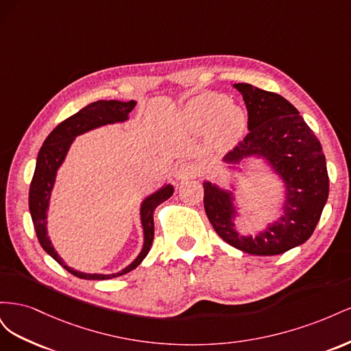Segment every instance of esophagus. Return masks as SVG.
I'll return each mask as SVG.
<instances>
[{
  "label": "esophagus",
  "mask_w": 351,
  "mask_h": 351,
  "mask_svg": "<svg viewBox=\"0 0 351 351\" xmlns=\"http://www.w3.org/2000/svg\"><path fill=\"white\" fill-rule=\"evenodd\" d=\"M199 174V168L195 164H180L176 169V177L178 180L195 178Z\"/></svg>",
  "instance_id": "obj_1"
}]
</instances>
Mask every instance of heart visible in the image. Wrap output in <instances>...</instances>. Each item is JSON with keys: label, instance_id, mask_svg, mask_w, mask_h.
Masks as SVG:
<instances>
[{"label": "heart", "instance_id": "b5f03b06", "mask_svg": "<svg viewBox=\"0 0 351 351\" xmlns=\"http://www.w3.org/2000/svg\"><path fill=\"white\" fill-rule=\"evenodd\" d=\"M178 124L189 133L208 132L215 149L228 151L241 137L246 127V117L237 105L228 104L224 95L208 92L186 105L180 114Z\"/></svg>", "mask_w": 351, "mask_h": 351}]
</instances>
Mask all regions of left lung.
Wrapping results in <instances>:
<instances>
[{"instance_id":"obj_1","label":"left lung","mask_w":351,"mask_h":351,"mask_svg":"<svg viewBox=\"0 0 351 351\" xmlns=\"http://www.w3.org/2000/svg\"><path fill=\"white\" fill-rule=\"evenodd\" d=\"M247 108L249 133L224 156L227 164H240L258 156L272 167L285 184L284 215L258 236H240L232 193L204 183V205L217 234L241 252L258 256L281 254L300 246L312 236L329 192L322 146L293 105L281 95L249 83H236Z\"/></svg>"}]
</instances>
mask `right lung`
<instances>
[{
  "label": "right lung",
  "mask_w": 351,
  "mask_h": 351,
  "mask_svg": "<svg viewBox=\"0 0 351 351\" xmlns=\"http://www.w3.org/2000/svg\"><path fill=\"white\" fill-rule=\"evenodd\" d=\"M136 107L134 101L121 102V101H97L89 104L88 107H84L79 112L69 117L67 120L60 123L54 130L49 133V136L45 139L44 145H42L40 151L38 154L36 159V168L34 178H32L30 189H29V210L32 215V221H34V227L36 231L38 240L40 246L49 254L51 258H54L62 268L67 269L74 277L82 280H110L120 277L127 272H130L136 267H139L141 262L146 258V254L149 253L152 241H154V212L158 205H161L168 197H171L174 189L171 184H167L165 187L159 189L156 193L147 196L141 206V219L143 227V247L142 252L129 267H125L123 271L117 274H84L80 271L73 269L62 262V259L58 256L56 249L52 247L51 240L47 234V210L49 205V196L54 187L57 169L64 161L67 155V151L70 145L73 143L74 137L86 133L97 127L112 124L119 121H125L129 119L130 111Z\"/></svg>",
  "instance_id": "obj_1"
}]
</instances>
